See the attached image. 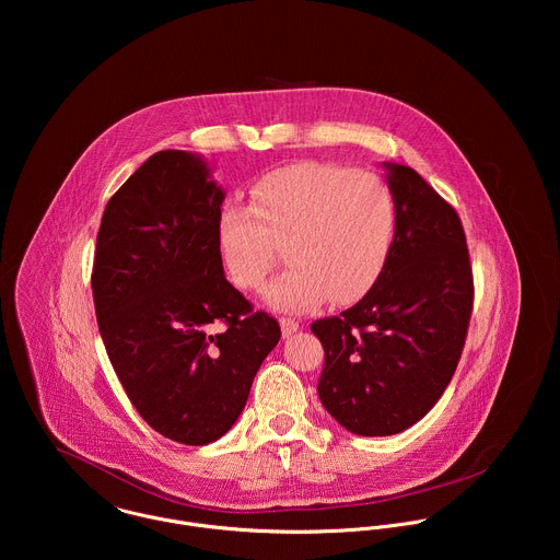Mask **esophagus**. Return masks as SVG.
Wrapping results in <instances>:
<instances>
[{"label": "esophagus", "instance_id": "esophagus-1", "mask_svg": "<svg viewBox=\"0 0 560 560\" xmlns=\"http://www.w3.org/2000/svg\"><path fill=\"white\" fill-rule=\"evenodd\" d=\"M280 327H282V336L289 338L291 334H295L300 329V320L291 319V317H282L280 319Z\"/></svg>", "mask_w": 560, "mask_h": 560}]
</instances>
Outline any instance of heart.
Masks as SVG:
<instances>
[{
    "mask_svg": "<svg viewBox=\"0 0 560 560\" xmlns=\"http://www.w3.org/2000/svg\"><path fill=\"white\" fill-rule=\"evenodd\" d=\"M397 226L390 185L373 172L300 163L262 176L249 205L220 215V249L233 282L260 291L284 247L291 267L269 287L273 308L300 313L331 298L360 300L380 278Z\"/></svg>",
    "mask_w": 560,
    "mask_h": 560,
    "instance_id": "1",
    "label": "heart"
}]
</instances>
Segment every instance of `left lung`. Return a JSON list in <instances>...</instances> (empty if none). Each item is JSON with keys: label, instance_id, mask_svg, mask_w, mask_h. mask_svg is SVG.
Instances as JSON below:
<instances>
[{"label": "left lung", "instance_id": "8db88e82", "mask_svg": "<svg viewBox=\"0 0 560 560\" xmlns=\"http://www.w3.org/2000/svg\"><path fill=\"white\" fill-rule=\"evenodd\" d=\"M395 240L369 293L311 329L325 351L323 407L351 433L395 435L444 395L475 304L457 211L411 167L388 163Z\"/></svg>", "mask_w": 560, "mask_h": 560}]
</instances>
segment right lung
Segmentation results:
<instances>
[{"instance_id":"add662e5","label":"right lung","mask_w":560,"mask_h":560,"mask_svg":"<svg viewBox=\"0 0 560 560\" xmlns=\"http://www.w3.org/2000/svg\"><path fill=\"white\" fill-rule=\"evenodd\" d=\"M222 200L200 158L155 153L109 198L90 278L127 397L158 433L187 446L211 444L235 424L280 340L278 320L224 276Z\"/></svg>"}]
</instances>
